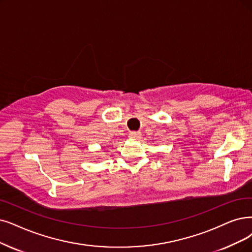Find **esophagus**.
Returning <instances> with one entry per match:
<instances>
[{"mask_svg": "<svg viewBox=\"0 0 252 252\" xmlns=\"http://www.w3.org/2000/svg\"><path fill=\"white\" fill-rule=\"evenodd\" d=\"M140 135H142L140 134V132H136V131H132L129 133V137H131V138H139Z\"/></svg>", "mask_w": 252, "mask_h": 252, "instance_id": "34e87169", "label": "esophagus"}]
</instances>
